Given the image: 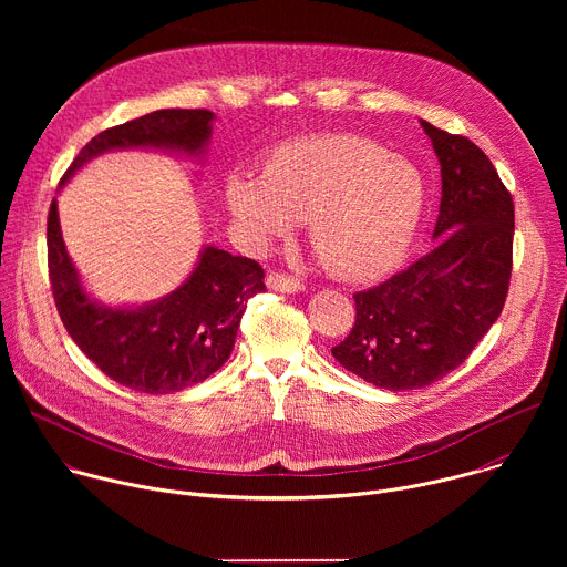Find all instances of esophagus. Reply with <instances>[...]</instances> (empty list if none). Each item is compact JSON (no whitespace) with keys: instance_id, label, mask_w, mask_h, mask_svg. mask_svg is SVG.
<instances>
[{"instance_id":"esophagus-1","label":"esophagus","mask_w":567,"mask_h":567,"mask_svg":"<svg viewBox=\"0 0 567 567\" xmlns=\"http://www.w3.org/2000/svg\"><path fill=\"white\" fill-rule=\"evenodd\" d=\"M267 287L271 291H280V293H300V291H305V282H300L298 278L285 276V274H269L267 276Z\"/></svg>"}]
</instances>
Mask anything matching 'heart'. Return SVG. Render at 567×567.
Segmentation results:
<instances>
[{"instance_id":"b5f03b06","label":"heart","mask_w":567,"mask_h":567,"mask_svg":"<svg viewBox=\"0 0 567 567\" xmlns=\"http://www.w3.org/2000/svg\"><path fill=\"white\" fill-rule=\"evenodd\" d=\"M426 177L411 158L357 134L278 147L262 177L226 182L233 221L258 245L307 219L320 262L339 278L370 280L406 258L426 208Z\"/></svg>"}]
</instances>
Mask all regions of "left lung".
Here are the masks:
<instances>
[{
  "instance_id": "obj_1",
  "label": "left lung",
  "mask_w": 567,
  "mask_h": 567,
  "mask_svg": "<svg viewBox=\"0 0 567 567\" xmlns=\"http://www.w3.org/2000/svg\"><path fill=\"white\" fill-rule=\"evenodd\" d=\"M440 161L435 247L379 287L354 293L357 320L334 359L396 392L431 385L464 363L498 320L514 245V202L475 143L420 121Z\"/></svg>"
}]
</instances>
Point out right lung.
<instances>
[{
    "instance_id": "obj_1",
    "label": "right lung",
    "mask_w": 567,
    "mask_h": 567,
    "mask_svg": "<svg viewBox=\"0 0 567 567\" xmlns=\"http://www.w3.org/2000/svg\"><path fill=\"white\" fill-rule=\"evenodd\" d=\"M213 121L208 110H156L105 130L80 150L60 188L105 152L152 150L204 164ZM47 249L55 307L69 337L110 379L147 394L179 392L217 372L233 352L249 298L267 291L256 260L204 245L188 278L171 293L141 305L103 302L66 254L58 199L49 210Z\"/></svg>"
}]
</instances>
